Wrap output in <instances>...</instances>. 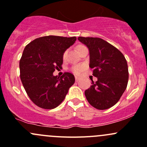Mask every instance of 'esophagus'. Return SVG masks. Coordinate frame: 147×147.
Here are the masks:
<instances>
[{"label":"esophagus","instance_id":"1","mask_svg":"<svg viewBox=\"0 0 147 147\" xmlns=\"http://www.w3.org/2000/svg\"><path fill=\"white\" fill-rule=\"evenodd\" d=\"M80 80V78L79 77H78V76H75V81H76V82H78V81Z\"/></svg>","mask_w":147,"mask_h":147}]
</instances>
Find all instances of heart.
Instances as JSON below:
<instances>
[{"mask_svg":"<svg viewBox=\"0 0 147 147\" xmlns=\"http://www.w3.org/2000/svg\"><path fill=\"white\" fill-rule=\"evenodd\" d=\"M84 45H79L77 47V50H80V49L81 48V47H83ZM67 52L65 51L64 53H63V60H65L66 59V57H67ZM84 69V66L82 65H75V66L72 67V68H71V71H72L73 73L76 74V75H78V74L80 73Z\"/></svg>","mask_w":147,"mask_h":147,"instance_id":"heart-1","label":"heart"}]
</instances>
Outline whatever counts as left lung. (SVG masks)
<instances>
[{"label": "left lung", "mask_w": 147, "mask_h": 147, "mask_svg": "<svg viewBox=\"0 0 147 147\" xmlns=\"http://www.w3.org/2000/svg\"><path fill=\"white\" fill-rule=\"evenodd\" d=\"M78 40L89 49L90 67L97 78L84 92L86 98L96 109H109L119 101L127 88V60L118 49L101 38L79 37Z\"/></svg>", "instance_id": "obj_1"}]
</instances>
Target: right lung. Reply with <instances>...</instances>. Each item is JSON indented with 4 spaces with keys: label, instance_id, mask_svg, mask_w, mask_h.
<instances>
[{
    "label": "right lung",
    "instance_id": "add662e5",
    "mask_svg": "<svg viewBox=\"0 0 147 147\" xmlns=\"http://www.w3.org/2000/svg\"><path fill=\"white\" fill-rule=\"evenodd\" d=\"M76 37L49 35L37 38L25 47L20 60V80L28 97L42 109L57 107L64 100L75 77L65 72L54 76L61 68L63 55L76 41Z\"/></svg>",
    "mask_w": 147,
    "mask_h": 147
}]
</instances>
